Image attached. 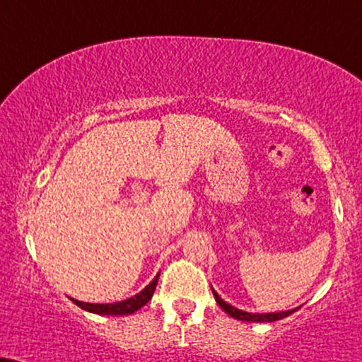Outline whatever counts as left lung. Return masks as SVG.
<instances>
[{"instance_id":"8db88e82","label":"left lung","mask_w":362,"mask_h":362,"mask_svg":"<svg viewBox=\"0 0 362 362\" xmlns=\"http://www.w3.org/2000/svg\"><path fill=\"white\" fill-rule=\"evenodd\" d=\"M212 292H214L215 300H217V304L221 305V308H222L223 310H226V313H227L228 315H230V317L237 319V321H247V322H274V321H279V319L287 317V315L294 314L296 310L299 309V308H296V309H291V310H282V313H264V314H259V313H245V310L237 309V308H234V305L227 304L226 300H223L222 297L218 296L217 292L214 291V287H212Z\"/></svg>"}]
</instances>
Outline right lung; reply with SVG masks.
Wrapping results in <instances>:
<instances>
[{
  "mask_svg": "<svg viewBox=\"0 0 362 362\" xmlns=\"http://www.w3.org/2000/svg\"><path fill=\"white\" fill-rule=\"evenodd\" d=\"M160 272L155 276L152 282L148 284L145 289H141L139 294L128 297L125 300H120V303H110V304H91V303H81V300H76L70 297V299L75 303L78 308L83 310H88V313L93 314H100V315H128L134 314L135 310H139L140 308H144L145 304L152 299L155 287H157V281H158Z\"/></svg>",
  "mask_w": 362,
  "mask_h": 362,
  "instance_id": "1",
  "label": "right lung"
}]
</instances>
